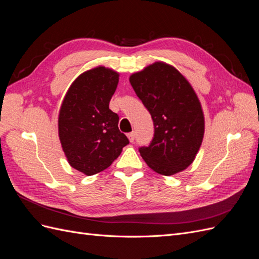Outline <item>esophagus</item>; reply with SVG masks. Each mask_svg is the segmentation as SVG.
<instances>
[{
  "instance_id": "obj_1",
  "label": "esophagus",
  "mask_w": 259,
  "mask_h": 259,
  "mask_svg": "<svg viewBox=\"0 0 259 259\" xmlns=\"http://www.w3.org/2000/svg\"><path fill=\"white\" fill-rule=\"evenodd\" d=\"M127 137H128V140L131 143H133L135 140V133L132 132V133H128L127 134Z\"/></svg>"
}]
</instances>
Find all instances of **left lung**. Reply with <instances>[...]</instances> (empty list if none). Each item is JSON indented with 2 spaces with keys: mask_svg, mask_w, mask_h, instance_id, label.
Returning a JSON list of instances; mask_svg holds the SVG:
<instances>
[{
  "mask_svg": "<svg viewBox=\"0 0 259 259\" xmlns=\"http://www.w3.org/2000/svg\"><path fill=\"white\" fill-rule=\"evenodd\" d=\"M130 82L154 125L152 142L139 148L140 155L158 174L183 171L194 161L205 127L202 106L191 84L163 61L133 73Z\"/></svg>",
  "mask_w": 259,
  "mask_h": 259,
  "instance_id": "obj_1",
  "label": "left lung"
}]
</instances>
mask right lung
I'll list each match as a JSON object with an SVG mask.
<instances>
[{
    "label": "right lung",
    "mask_w": 259,
    "mask_h": 259,
    "mask_svg": "<svg viewBox=\"0 0 259 259\" xmlns=\"http://www.w3.org/2000/svg\"><path fill=\"white\" fill-rule=\"evenodd\" d=\"M119 73L98 66L70 85L60 106L58 135L68 163L91 176L108 168L130 142L120 132L119 115L109 109Z\"/></svg>",
    "instance_id": "add662e5"
}]
</instances>
